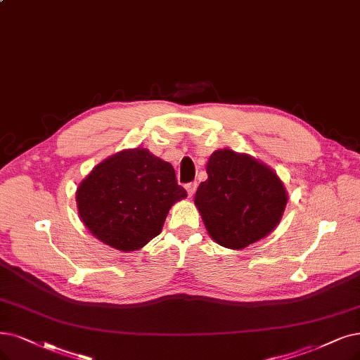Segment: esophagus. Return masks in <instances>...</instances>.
I'll return each mask as SVG.
<instances>
[{
    "mask_svg": "<svg viewBox=\"0 0 360 360\" xmlns=\"http://www.w3.org/2000/svg\"><path fill=\"white\" fill-rule=\"evenodd\" d=\"M196 188H198V184H196V181H192V183H188L184 186V189L188 191V195L189 196H193L195 195V192H196Z\"/></svg>",
    "mask_w": 360,
    "mask_h": 360,
    "instance_id": "1",
    "label": "esophagus"
}]
</instances>
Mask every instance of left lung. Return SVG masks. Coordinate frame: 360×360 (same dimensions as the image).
<instances>
[{"mask_svg": "<svg viewBox=\"0 0 360 360\" xmlns=\"http://www.w3.org/2000/svg\"><path fill=\"white\" fill-rule=\"evenodd\" d=\"M207 174L195 205L219 245L242 250L279 224L288 193L270 167L247 153L220 149L210 156Z\"/></svg>", "mask_w": 360, "mask_h": 360, "instance_id": "1", "label": "left lung"}]
</instances>
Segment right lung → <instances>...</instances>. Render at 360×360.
Returning a JSON list of instances; mask_svg holds the SVG:
<instances>
[{
  "label": "right lung",
  "mask_w": 360,
  "mask_h": 360,
  "mask_svg": "<svg viewBox=\"0 0 360 360\" xmlns=\"http://www.w3.org/2000/svg\"><path fill=\"white\" fill-rule=\"evenodd\" d=\"M186 196L169 162L136 148L96 165L78 186L77 207L98 240L128 252L160 235L169 208Z\"/></svg>",
  "instance_id": "add662e5"
}]
</instances>
